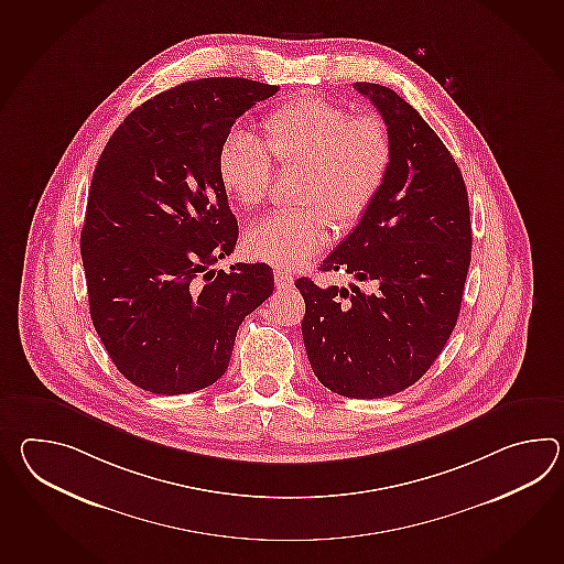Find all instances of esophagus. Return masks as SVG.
Here are the masks:
<instances>
[{
  "label": "esophagus",
  "mask_w": 564,
  "mask_h": 564,
  "mask_svg": "<svg viewBox=\"0 0 564 564\" xmlns=\"http://www.w3.org/2000/svg\"><path fill=\"white\" fill-rule=\"evenodd\" d=\"M275 285L276 289H288L293 285V276L285 273V271H281V269H276L275 271Z\"/></svg>",
  "instance_id": "1"
}]
</instances>
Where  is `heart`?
Segmentation results:
<instances>
[{"instance_id":"heart-1","label":"heart","mask_w":564,"mask_h":564,"mask_svg":"<svg viewBox=\"0 0 564 564\" xmlns=\"http://www.w3.org/2000/svg\"><path fill=\"white\" fill-rule=\"evenodd\" d=\"M264 143L245 133H226L216 153L218 182L240 208L267 198L273 162L303 165L301 210L275 213L245 235L252 259L276 269H295L322 251L332 237V218L341 228L358 225L389 177L392 138L376 113L351 115L326 97L305 95L267 115Z\"/></svg>"}]
</instances>
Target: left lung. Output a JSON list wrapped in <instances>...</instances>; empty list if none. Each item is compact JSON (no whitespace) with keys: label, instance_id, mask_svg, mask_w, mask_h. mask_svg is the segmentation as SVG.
Wrapping results in <instances>:
<instances>
[{"label":"left lung","instance_id":"8db88e82","mask_svg":"<svg viewBox=\"0 0 564 564\" xmlns=\"http://www.w3.org/2000/svg\"><path fill=\"white\" fill-rule=\"evenodd\" d=\"M389 126L392 163L372 208L327 257L348 288L295 281L313 375L339 397L413 387L445 348L464 300L471 223L464 175L425 119L392 88L354 83ZM375 290H362L359 281Z\"/></svg>","mask_w":564,"mask_h":564}]
</instances>
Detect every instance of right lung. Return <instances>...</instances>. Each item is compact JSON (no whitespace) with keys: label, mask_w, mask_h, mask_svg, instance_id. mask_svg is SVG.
<instances>
[{"label":"right lung","mask_w":564,"mask_h":564,"mask_svg":"<svg viewBox=\"0 0 564 564\" xmlns=\"http://www.w3.org/2000/svg\"><path fill=\"white\" fill-rule=\"evenodd\" d=\"M279 87L189 80L127 115L100 153L80 254L93 326L117 370L153 394L225 375L238 326L275 288L271 267L214 273L238 238L216 153L238 117Z\"/></svg>","instance_id":"obj_1"}]
</instances>
